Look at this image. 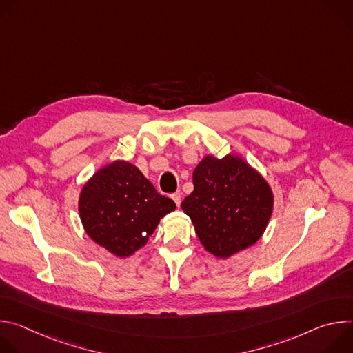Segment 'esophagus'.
Masks as SVG:
<instances>
[{
  "instance_id": "obj_1",
  "label": "esophagus",
  "mask_w": 353,
  "mask_h": 353,
  "mask_svg": "<svg viewBox=\"0 0 353 353\" xmlns=\"http://www.w3.org/2000/svg\"><path fill=\"white\" fill-rule=\"evenodd\" d=\"M172 198H173V201L176 203V205L179 207V205H180V203H181V194H180V191L174 192V194L172 195Z\"/></svg>"
}]
</instances>
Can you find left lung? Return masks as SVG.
Here are the masks:
<instances>
[{"label": "left lung", "instance_id": "8db88e82", "mask_svg": "<svg viewBox=\"0 0 353 353\" xmlns=\"http://www.w3.org/2000/svg\"><path fill=\"white\" fill-rule=\"evenodd\" d=\"M194 191L181 208L204 248L229 259L256 244L274 210V192L264 176L236 154L207 155L192 172Z\"/></svg>", "mask_w": 353, "mask_h": 353}]
</instances>
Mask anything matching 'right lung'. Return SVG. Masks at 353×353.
I'll return each mask as SVG.
<instances>
[{
	"label": "right lung",
	"instance_id": "1",
	"mask_svg": "<svg viewBox=\"0 0 353 353\" xmlns=\"http://www.w3.org/2000/svg\"><path fill=\"white\" fill-rule=\"evenodd\" d=\"M174 210L173 199L161 195L135 165L120 159L93 173L78 199L86 234L119 259L142 248Z\"/></svg>",
	"mask_w": 353,
	"mask_h": 353
}]
</instances>
